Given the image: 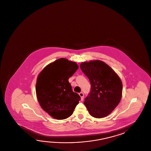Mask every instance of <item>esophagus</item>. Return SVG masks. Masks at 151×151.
Masks as SVG:
<instances>
[{
	"label": "esophagus",
	"instance_id": "34e87169",
	"mask_svg": "<svg viewBox=\"0 0 151 151\" xmlns=\"http://www.w3.org/2000/svg\"><path fill=\"white\" fill-rule=\"evenodd\" d=\"M79 95L80 96L81 101H83V99H84V94H83V92L79 93Z\"/></svg>",
	"mask_w": 151,
	"mask_h": 151
}]
</instances>
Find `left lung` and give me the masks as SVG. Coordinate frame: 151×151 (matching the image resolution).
Segmentation results:
<instances>
[{"label": "left lung", "instance_id": "left-lung-1", "mask_svg": "<svg viewBox=\"0 0 151 151\" xmlns=\"http://www.w3.org/2000/svg\"><path fill=\"white\" fill-rule=\"evenodd\" d=\"M80 68L91 83V91L84 101L88 111L97 118L107 116L121 100L122 81L114 71L102 61L82 62Z\"/></svg>", "mask_w": 151, "mask_h": 151}]
</instances>
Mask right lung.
Masks as SVG:
<instances>
[{
	"label": "right lung",
	"mask_w": 151,
	"mask_h": 151,
	"mask_svg": "<svg viewBox=\"0 0 151 151\" xmlns=\"http://www.w3.org/2000/svg\"><path fill=\"white\" fill-rule=\"evenodd\" d=\"M78 68L76 62L61 58L47 65L38 75V102L43 110L55 119L70 117L79 103L80 96L73 91L68 81Z\"/></svg>",
	"instance_id": "obj_1"
}]
</instances>
